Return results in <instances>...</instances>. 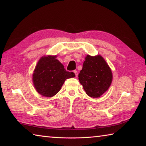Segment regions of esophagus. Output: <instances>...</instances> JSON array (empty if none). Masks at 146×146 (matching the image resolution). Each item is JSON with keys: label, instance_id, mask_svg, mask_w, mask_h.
<instances>
[{"label": "esophagus", "instance_id": "34e87169", "mask_svg": "<svg viewBox=\"0 0 146 146\" xmlns=\"http://www.w3.org/2000/svg\"><path fill=\"white\" fill-rule=\"evenodd\" d=\"M73 73H75V76H77V75H78V72H77V71L74 70V71H73Z\"/></svg>", "mask_w": 146, "mask_h": 146}]
</instances>
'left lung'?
I'll list each match as a JSON object with an SVG mask.
<instances>
[{
	"label": "left lung",
	"mask_w": 146,
	"mask_h": 146,
	"mask_svg": "<svg viewBox=\"0 0 146 146\" xmlns=\"http://www.w3.org/2000/svg\"><path fill=\"white\" fill-rule=\"evenodd\" d=\"M78 80L88 96L98 98L110 88L113 80L111 70L100 55H87Z\"/></svg>",
	"instance_id": "obj_1"
}]
</instances>
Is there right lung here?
<instances>
[{
	"label": "right lung",
	"mask_w": 146,
	"mask_h": 146,
	"mask_svg": "<svg viewBox=\"0 0 146 146\" xmlns=\"http://www.w3.org/2000/svg\"><path fill=\"white\" fill-rule=\"evenodd\" d=\"M56 57L42 56L35 68L32 78L35 88L44 97H53L60 90L66 79L75 76L73 72L66 71Z\"/></svg>",
	"instance_id": "right-lung-1"
}]
</instances>
